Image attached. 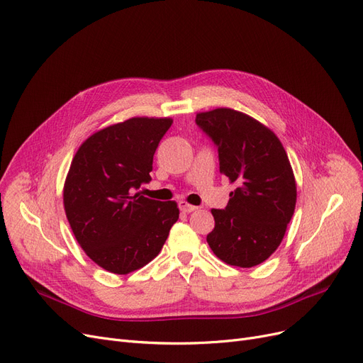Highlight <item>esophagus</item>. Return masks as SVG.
Returning a JSON list of instances; mask_svg holds the SVG:
<instances>
[{"label":"esophagus","mask_w":363,"mask_h":363,"mask_svg":"<svg viewBox=\"0 0 363 363\" xmlns=\"http://www.w3.org/2000/svg\"><path fill=\"white\" fill-rule=\"evenodd\" d=\"M179 208H180L183 213H192V211L196 210L195 206L189 204V202H186V201H180V202H179Z\"/></svg>","instance_id":"1"}]
</instances>
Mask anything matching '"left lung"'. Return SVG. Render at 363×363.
<instances>
[{
    "instance_id": "8db88e82",
    "label": "left lung",
    "mask_w": 363,
    "mask_h": 363,
    "mask_svg": "<svg viewBox=\"0 0 363 363\" xmlns=\"http://www.w3.org/2000/svg\"><path fill=\"white\" fill-rule=\"evenodd\" d=\"M195 122L216 143L220 174L235 191L225 210H211L207 235L225 264L252 268L280 245L296 206V182L281 141L252 116L220 107L196 113Z\"/></svg>"
}]
</instances>
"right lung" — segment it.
I'll list each match as a JSON object with an SVG mask.
<instances>
[{"instance_id":"1","label":"right lung","mask_w":363,"mask_h":363,"mask_svg":"<svg viewBox=\"0 0 363 363\" xmlns=\"http://www.w3.org/2000/svg\"><path fill=\"white\" fill-rule=\"evenodd\" d=\"M171 118H131L86 138L64 183L72 234L96 265L125 275L147 265L179 219L176 201H156L138 189L150 180L153 155Z\"/></svg>"}]
</instances>
